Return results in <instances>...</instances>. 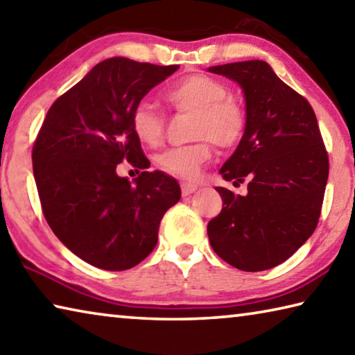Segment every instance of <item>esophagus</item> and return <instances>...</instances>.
Returning <instances> with one entry per match:
<instances>
[{
    "label": "esophagus",
    "mask_w": 355,
    "mask_h": 355,
    "mask_svg": "<svg viewBox=\"0 0 355 355\" xmlns=\"http://www.w3.org/2000/svg\"><path fill=\"white\" fill-rule=\"evenodd\" d=\"M197 189H199V186L194 183H188V182L182 183V194L183 196H191L192 192H196Z\"/></svg>",
    "instance_id": "obj_1"
}]
</instances>
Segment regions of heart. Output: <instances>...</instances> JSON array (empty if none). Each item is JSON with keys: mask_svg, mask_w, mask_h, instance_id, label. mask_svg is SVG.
<instances>
[{"mask_svg": "<svg viewBox=\"0 0 355 355\" xmlns=\"http://www.w3.org/2000/svg\"><path fill=\"white\" fill-rule=\"evenodd\" d=\"M173 110L191 114L189 137L197 139L183 147L167 148L155 156V164L171 177L192 180L211 158V144L230 150L241 142L245 131V111L228 89L213 76H186L164 94ZM131 128L137 139L148 147L159 146L164 137V119L148 103H139L131 114Z\"/></svg>", "mask_w": 355, "mask_h": 355, "instance_id": "b5f03b06", "label": "heart"}]
</instances>
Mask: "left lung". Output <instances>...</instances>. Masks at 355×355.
Listing matches in <instances>:
<instances>
[{"instance_id": "8db88e82", "label": "left lung", "mask_w": 355, "mask_h": 355, "mask_svg": "<svg viewBox=\"0 0 355 355\" xmlns=\"http://www.w3.org/2000/svg\"><path fill=\"white\" fill-rule=\"evenodd\" d=\"M245 100V131L220 175L248 194L216 188L222 209L208 222L213 250L241 271H266L311 236L321 214L329 158L313 107L264 61L214 65Z\"/></svg>"}]
</instances>
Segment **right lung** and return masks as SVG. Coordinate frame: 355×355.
Returning a JSON list of instances; mask_svg holds the SVG:
<instances>
[{"label":"right lung","mask_w":355,"mask_h":355,"mask_svg":"<svg viewBox=\"0 0 355 355\" xmlns=\"http://www.w3.org/2000/svg\"><path fill=\"white\" fill-rule=\"evenodd\" d=\"M178 65L111 58L95 65L48 110L33 147L42 209L65 248L95 268L125 271L148 257L159 222L182 191L175 178L148 172L131 114ZM127 159L141 169L116 175Z\"/></svg>","instance_id":"1"}]
</instances>
